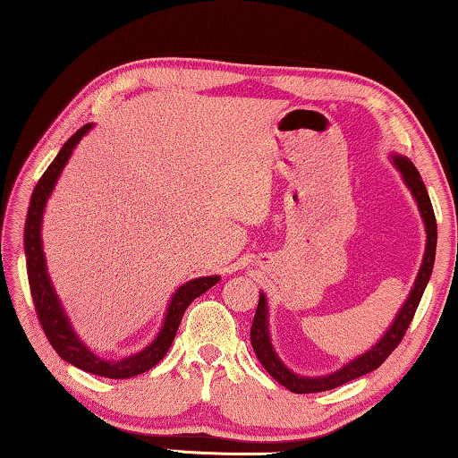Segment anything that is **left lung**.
<instances>
[{"instance_id": "obj_1", "label": "left lung", "mask_w": 458, "mask_h": 458, "mask_svg": "<svg viewBox=\"0 0 458 458\" xmlns=\"http://www.w3.org/2000/svg\"><path fill=\"white\" fill-rule=\"evenodd\" d=\"M394 164H396V167L400 169V174H402V177H404L406 185L410 188V191H412V196L416 198L418 208H420V214H422V220H424V226H426V252H424L420 273H418V276H416L414 289L410 291V297L406 299L404 307L400 309V313L396 319H394L392 327L387 329L386 335L379 339L369 352L360 355L358 360L350 361L347 366L335 371V374H329L325 377H303V376L293 374V371L289 368H284L283 361L276 358L273 345H270V337H268L267 299H265V294H260L257 313H254V321L250 327V344H252L254 353H257L259 361L262 363V368H265L278 384L284 386L286 390H291L294 394L325 392V390H333V387H339L347 382H352V379H355V377L369 374V371H374L382 366V363L387 360V355L396 350V347L400 345V341L404 339L410 323H412V319H414L418 303H420L422 293L426 289V283H428V278L432 275V267H434V254H437V218H434V210H432L428 191H426V185L412 161H410L408 157H400V155H396V157H394Z\"/></svg>"}]
</instances>
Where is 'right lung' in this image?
I'll return each instance as SVG.
<instances>
[{
  "mask_svg": "<svg viewBox=\"0 0 458 458\" xmlns=\"http://www.w3.org/2000/svg\"><path fill=\"white\" fill-rule=\"evenodd\" d=\"M90 127H92L90 123L89 125L81 127L64 145H62L60 153L54 157L48 169H46L44 175L40 177V182L36 183V188L32 191V199H30L26 228H24L26 268H28L30 291H32L38 321H40L46 337H48L50 345L54 347V352H56L64 361L72 363V366L81 368L84 371H89V374H97L111 379H125V377L145 374V371L151 369L155 363L164 360V355L174 344V337L177 333V327H180V321L185 313V309L190 307L193 299H198L199 294H204L208 289H212V286L220 281V276H201V278H196V281H190L183 286H180L174 294L172 303H169L164 327H161L159 335L155 337L151 345H147L143 352L131 355V358H125L121 361H105L100 360L98 355L92 353L89 347L76 337L71 323H68V317L64 315V311H62V305L56 297V293L52 289L48 273H46L40 228H42V214L46 208V199H48L54 183H56L62 167L66 165V161L71 157L76 143L81 141L84 133H89Z\"/></svg>",
  "mask_w": 458,
  "mask_h": 458,
  "instance_id": "add662e5",
  "label": "right lung"
}]
</instances>
